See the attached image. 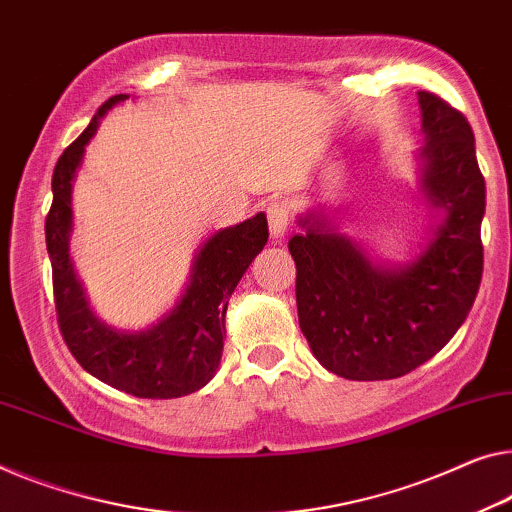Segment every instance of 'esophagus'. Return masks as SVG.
Here are the masks:
<instances>
[{
    "label": "esophagus",
    "instance_id": "obj_1",
    "mask_svg": "<svg viewBox=\"0 0 512 512\" xmlns=\"http://www.w3.org/2000/svg\"><path fill=\"white\" fill-rule=\"evenodd\" d=\"M266 218H269V230L273 239L285 236L289 225V204L285 200H271L266 204Z\"/></svg>",
    "mask_w": 512,
    "mask_h": 512
}]
</instances>
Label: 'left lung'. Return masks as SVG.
I'll return each instance as SVG.
<instances>
[{
    "mask_svg": "<svg viewBox=\"0 0 512 512\" xmlns=\"http://www.w3.org/2000/svg\"><path fill=\"white\" fill-rule=\"evenodd\" d=\"M425 147L421 190L446 218L414 262L377 264L322 213L289 239L296 308L312 354L333 375L395 379L439 352L467 319L483 278L485 179L467 117L418 91Z\"/></svg>",
    "mask_w": 512,
    "mask_h": 512,
    "instance_id": "left-lung-1",
    "label": "left lung"
}]
</instances>
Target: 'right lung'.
<instances>
[{
	"instance_id": "right-lung-1",
	"label": "right lung",
	"mask_w": 512,
	"mask_h": 512,
	"mask_svg": "<svg viewBox=\"0 0 512 512\" xmlns=\"http://www.w3.org/2000/svg\"><path fill=\"white\" fill-rule=\"evenodd\" d=\"M126 98V94L108 98L78 140L59 156L52 174L45 243L52 262L57 324L75 361L117 391L135 398L170 400L200 391L216 375L223 356L227 303L250 262L266 246L269 225L264 213H257L213 234L195 257L186 292L149 329L128 333L103 324L91 312L68 255L73 227L71 190L85 147L105 112Z\"/></svg>"
}]
</instances>
